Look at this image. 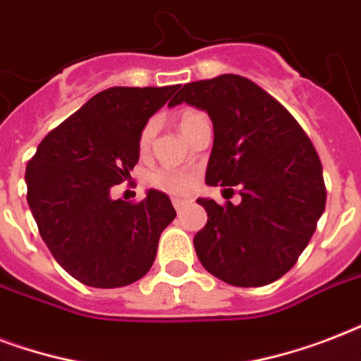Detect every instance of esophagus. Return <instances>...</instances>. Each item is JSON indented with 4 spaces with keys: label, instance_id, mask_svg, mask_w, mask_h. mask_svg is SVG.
Segmentation results:
<instances>
[{
    "label": "esophagus",
    "instance_id": "34e87169",
    "mask_svg": "<svg viewBox=\"0 0 361 361\" xmlns=\"http://www.w3.org/2000/svg\"><path fill=\"white\" fill-rule=\"evenodd\" d=\"M172 204H174L176 212H181V208L185 206V200H181V198H174V200H172Z\"/></svg>",
    "mask_w": 361,
    "mask_h": 361
}]
</instances>
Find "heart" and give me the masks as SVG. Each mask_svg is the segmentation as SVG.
Instances as JSON below:
<instances>
[{
  "instance_id": "b5f03b06",
  "label": "heart",
  "mask_w": 361,
  "mask_h": 361,
  "mask_svg": "<svg viewBox=\"0 0 361 361\" xmlns=\"http://www.w3.org/2000/svg\"><path fill=\"white\" fill-rule=\"evenodd\" d=\"M204 121H208V116L204 114V112H200V110H185V112H181L178 125H180V130L187 138ZM155 133H157L155 120H149L142 127L140 136H138V149H140L142 155H146L152 149ZM146 181L147 185L157 189V191L169 192V195H174V197H181V195H187L192 189L195 176L189 174V172H183V170L157 169L153 170L152 174H147Z\"/></svg>"
}]
</instances>
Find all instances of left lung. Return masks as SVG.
I'll return each mask as SVG.
<instances>
[{
  "label": "left lung",
  "mask_w": 361,
  "mask_h": 361,
  "mask_svg": "<svg viewBox=\"0 0 361 361\" xmlns=\"http://www.w3.org/2000/svg\"><path fill=\"white\" fill-rule=\"evenodd\" d=\"M187 103L214 121L206 183L241 195L238 206L197 202L208 223L195 236L198 260L234 286L274 283L298 262L326 206L322 163L302 125L245 76L185 84L170 106Z\"/></svg>",
  "instance_id": "left-lung-1"
}]
</instances>
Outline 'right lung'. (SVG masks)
<instances>
[{"label":"right lung","mask_w":361,"mask_h":361,"mask_svg":"<svg viewBox=\"0 0 361 361\" xmlns=\"http://www.w3.org/2000/svg\"><path fill=\"white\" fill-rule=\"evenodd\" d=\"M180 84L109 87L48 133L25 169L27 204L52 257L87 286L118 288L149 271L170 198L149 189L140 202L110 197L140 157L138 136Z\"/></svg>","instance_id":"1"}]
</instances>
